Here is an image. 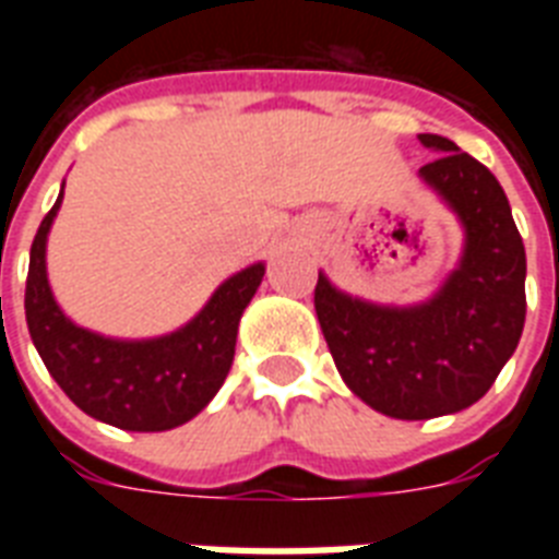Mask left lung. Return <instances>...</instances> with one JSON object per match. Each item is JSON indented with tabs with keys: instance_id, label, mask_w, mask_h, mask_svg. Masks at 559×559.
<instances>
[{
	"instance_id": "1",
	"label": "left lung",
	"mask_w": 559,
	"mask_h": 559,
	"mask_svg": "<svg viewBox=\"0 0 559 559\" xmlns=\"http://www.w3.org/2000/svg\"><path fill=\"white\" fill-rule=\"evenodd\" d=\"M417 170L464 228L455 270L420 305H373L319 272L316 316L342 380L362 403L397 417L455 415L493 385L525 328V246L490 170L443 135Z\"/></svg>"
}]
</instances>
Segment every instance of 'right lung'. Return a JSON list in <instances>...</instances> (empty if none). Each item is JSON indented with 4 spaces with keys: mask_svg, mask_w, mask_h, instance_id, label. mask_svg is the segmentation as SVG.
Instances as JSON below:
<instances>
[{
    "mask_svg": "<svg viewBox=\"0 0 559 559\" xmlns=\"http://www.w3.org/2000/svg\"><path fill=\"white\" fill-rule=\"evenodd\" d=\"M63 202L48 211L31 243L25 322L39 359L74 406L127 432L177 429L209 406L235 359L237 324L263 281L261 261L219 284L179 331L153 340H112L74 324L55 301L46 243Z\"/></svg>",
    "mask_w": 559,
    "mask_h": 559,
    "instance_id": "right-lung-1",
    "label": "right lung"
}]
</instances>
